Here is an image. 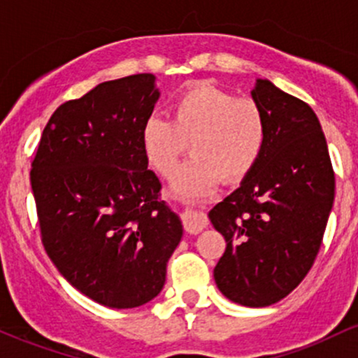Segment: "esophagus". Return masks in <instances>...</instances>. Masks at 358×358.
<instances>
[{
	"mask_svg": "<svg viewBox=\"0 0 358 358\" xmlns=\"http://www.w3.org/2000/svg\"><path fill=\"white\" fill-rule=\"evenodd\" d=\"M208 225V219L203 213L187 210L183 215V227L188 234H199L202 232Z\"/></svg>",
	"mask_w": 358,
	"mask_h": 358,
	"instance_id": "obj_1",
	"label": "esophagus"
}]
</instances>
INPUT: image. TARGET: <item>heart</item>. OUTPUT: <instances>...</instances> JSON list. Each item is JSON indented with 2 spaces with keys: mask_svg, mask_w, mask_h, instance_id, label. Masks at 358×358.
<instances>
[{
  "mask_svg": "<svg viewBox=\"0 0 358 358\" xmlns=\"http://www.w3.org/2000/svg\"><path fill=\"white\" fill-rule=\"evenodd\" d=\"M266 117L250 97H236L208 82H196L171 104V119L151 114L141 145L156 173L170 176L192 146L193 156L175 175L173 190L185 199L208 193L220 178H244L266 145Z\"/></svg>",
  "mask_w": 358,
  "mask_h": 358,
  "instance_id": "heart-1",
  "label": "heart"
}]
</instances>
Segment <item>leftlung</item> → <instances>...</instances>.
<instances>
[{"label": "left lung", "mask_w": 358, "mask_h": 358, "mask_svg": "<svg viewBox=\"0 0 358 358\" xmlns=\"http://www.w3.org/2000/svg\"><path fill=\"white\" fill-rule=\"evenodd\" d=\"M252 99L266 117V145L241 187L208 212L227 248L217 287L242 306L286 298L322 245L335 199V173L318 117L306 102L257 79Z\"/></svg>", "instance_id": "obj_1"}]
</instances>
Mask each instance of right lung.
Segmentation results:
<instances>
[{
    "label": "right lung",
    "instance_id": "right-lung-1",
    "mask_svg": "<svg viewBox=\"0 0 358 358\" xmlns=\"http://www.w3.org/2000/svg\"><path fill=\"white\" fill-rule=\"evenodd\" d=\"M153 73L102 82L57 108L30 180L43 248L59 273L99 305L124 310L158 296L182 220L159 200L143 124L159 90Z\"/></svg>",
    "mask_w": 358,
    "mask_h": 358
}]
</instances>
